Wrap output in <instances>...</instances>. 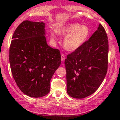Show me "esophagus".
Here are the masks:
<instances>
[{
    "mask_svg": "<svg viewBox=\"0 0 120 120\" xmlns=\"http://www.w3.org/2000/svg\"><path fill=\"white\" fill-rule=\"evenodd\" d=\"M66 57H65V56H64V54H61V60L62 61H64V60H65Z\"/></svg>",
    "mask_w": 120,
    "mask_h": 120,
    "instance_id": "1",
    "label": "esophagus"
}]
</instances>
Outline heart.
<instances>
[{"label":"heart","instance_id":"1","mask_svg":"<svg viewBox=\"0 0 120 120\" xmlns=\"http://www.w3.org/2000/svg\"><path fill=\"white\" fill-rule=\"evenodd\" d=\"M57 32L65 37L63 45L69 51H76L87 41L90 35V30L86 25H81L79 23H70L58 29ZM55 31L50 33L51 41L56 43L57 41V34Z\"/></svg>","mask_w":120,"mask_h":120}]
</instances>
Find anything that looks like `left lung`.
<instances>
[{"label":"left lung","mask_w":120,"mask_h":120,"mask_svg":"<svg viewBox=\"0 0 120 120\" xmlns=\"http://www.w3.org/2000/svg\"><path fill=\"white\" fill-rule=\"evenodd\" d=\"M108 41L101 24L82 46L68 55L64 61L67 92L71 97L86 98L101 85L108 69Z\"/></svg>","instance_id":"8db88e82"}]
</instances>
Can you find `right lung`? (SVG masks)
<instances>
[{
	"mask_svg": "<svg viewBox=\"0 0 120 120\" xmlns=\"http://www.w3.org/2000/svg\"><path fill=\"white\" fill-rule=\"evenodd\" d=\"M45 23L23 21L15 31L9 49L12 76L26 95L40 98L50 90V80L61 64L60 52L47 43Z\"/></svg>",
	"mask_w": 120,
	"mask_h": 120,
	"instance_id": "add662e5",
	"label": "right lung"
}]
</instances>
